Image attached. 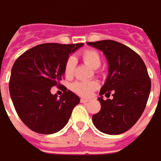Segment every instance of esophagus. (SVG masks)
<instances>
[{
    "mask_svg": "<svg viewBox=\"0 0 161 161\" xmlns=\"http://www.w3.org/2000/svg\"><path fill=\"white\" fill-rule=\"evenodd\" d=\"M80 102L82 103H87L88 102H89V100H86V99H84V98H82L80 100Z\"/></svg>",
    "mask_w": 161,
    "mask_h": 161,
    "instance_id": "obj_1",
    "label": "esophagus"
}]
</instances>
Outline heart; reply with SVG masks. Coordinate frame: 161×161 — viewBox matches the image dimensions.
Here are the masks:
<instances>
[{
	"mask_svg": "<svg viewBox=\"0 0 161 161\" xmlns=\"http://www.w3.org/2000/svg\"><path fill=\"white\" fill-rule=\"evenodd\" d=\"M82 58L84 61L87 63L93 69L100 68L102 64V58L100 54L94 50H86L82 54ZM75 68V59L70 57L65 65V75L68 77L72 76L74 74ZM99 87V84L96 81H78L73 84L72 89L73 91L79 94L81 96L88 97L90 96L92 92L95 91Z\"/></svg>",
	"mask_w": 161,
	"mask_h": 161,
	"instance_id": "heart-1",
	"label": "heart"
}]
</instances>
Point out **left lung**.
<instances>
[{"mask_svg": "<svg viewBox=\"0 0 161 161\" xmlns=\"http://www.w3.org/2000/svg\"><path fill=\"white\" fill-rule=\"evenodd\" d=\"M105 55L108 76L100 91L101 110L92 116L98 130L120 135L129 130L140 119L151 92V79L142 58L132 49L111 40L87 42ZM112 91L113 99L103 100Z\"/></svg>", "mask_w": 161, "mask_h": 161, "instance_id": "8db88e82", "label": "left lung"}]
</instances>
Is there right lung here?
<instances>
[{"label": "right lung", "instance_id": "add662e5", "mask_svg": "<svg viewBox=\"0 0 161 161\" xmlns=\"http://www.w3.org/2000/svg\"><path fill=\"white\" fill-rule=\"evenodd\" d=\"M84 43H42L17 58L11 69L9 94L20 119L28 128L42 135L61 130L69 122L80 98L64 86L59 98L51 89L58 86L69 54Z\"/></svg>", "mask_w": 161, "mask_h": 161}]
</instances>
